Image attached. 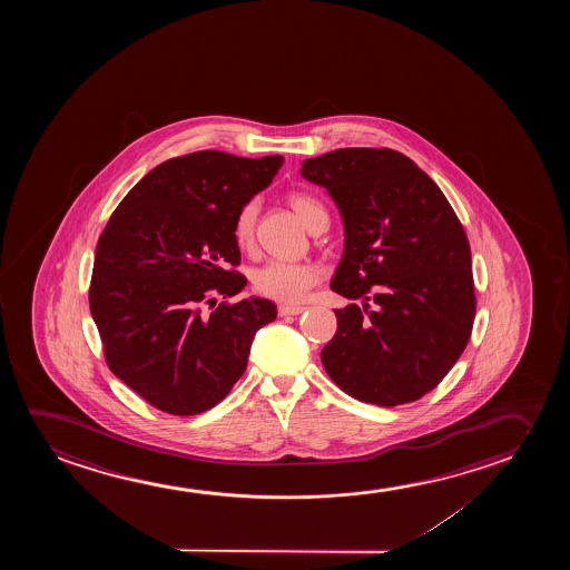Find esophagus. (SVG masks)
I'll use <instances>...</instances> for the list:
<instances>
[{"label":"esophagus","instance_id":"34e87169","mask_svg":"<svg viewBox=\"0 0 570 570\" xmlns=\"http://www.w3.org/2000/svg\"><path fill=\"white\" fill-rule=\"evenodd\" d=\"M305 307L302 305H281L278 307V315L281 317H286V315H299V313H304Z\"/></svg>","mask_w":570,"mask_h":570}]
</instances>
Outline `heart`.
Returning <instances> with one entry per match:
<instances>
[{
	"instance_id": "1",
	"label": "heart",
	"mask_w": 570,
	"mask_h": 570,
	"mask_svg": "<svg viewBox=\"0 0 570 570\" xmlns=\"http://www.w3.org/2000/svg\"><path fill=\"white\" fill-rule=\"evenodd\" d=\"M288 203L296 210L299 219L307 229H312L321 218H328L325 206L304 193H294L288 196ZM258 204L250 200L242 210L237 212L234 224L235 243L247 249L255 237V224H257ZM320 266L312 263H289V261H268L258 266L253 273V288L258 296L268 297L282 304H299L304 302L307 292L320 282Z\"/></svg>"
}]
</instances>
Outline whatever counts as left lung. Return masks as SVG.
Listing matches in <instances>:
<instances>
[{
  "instance_id": "8db88e82",
  "label": "left lung",
  "mask_w": 570,
  "mask_h": 570,
  "mask_svg": "<svg viewBox=\"0 0 570 570\" xmlns=\"http://www.w3.org/2000/svg\"><path fill=\"white\" fill-rule=\"evenodd\" d=\"M299 173L327 188L343 218L331 289L362 302L335 309L321 362L362 403H413L444 380L471 336L468 235L436 183L393 149H335Z\"/></svg>"
}]
</instances>
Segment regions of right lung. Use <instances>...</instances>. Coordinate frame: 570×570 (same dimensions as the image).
<instances>
[{
    "instance_id": "obj_1",
    "label": "right lung",
    "mask_w": 570,
    "mask_h": 570,
    "mask_svg": "<svg viewBox=\"0 0 570 570\" xmlns=\"http://www.w3.org/2000/svg\"><path fill=\"white\" fill-rule=\"evenodd\" d=\"M284 157L204 149L173 157L112 212L95 253L89 307L110 372L149 405L177 416L218 405L242 377L276 305L239 294L247 278L237 212L273 183Z\"/></svg>"
}]
</instances>
